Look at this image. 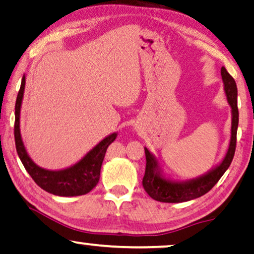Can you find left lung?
I'll return each mask as SVG.
<instances>
[{
    "label": "left lung",
    "instance_id": "8db88e82",
    "mask_svg": "<svg viewBox=\"0 0 254 254\" xmlns=\"http://www.w3.org/2000/svg\"><path fill=\"white\" fill-rule=\"evenodd\" d=\"M221 75L223 84H224L226 100L231 107V137H230V144L224 158L217 166L211 168L207 173L197 178L181 181L166 177L161 170L157 157L151 153L146 147H144L145 155H146V168H145V175L143 178V187L153 200L166 202V203H180V202H187L201 197L217 184L231 164L236 151L239 121L237 107L238 92L235 79L228 73L225 67H222Z\"/></svg>",
    "mask_w": 254,
    "mask_h": 254
}]
</instances>
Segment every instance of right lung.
Here are the masks:
<instances>
[{"label": "right lung", "mask_w": 254, "mask_h": 254, "mask_svg": "<svg viewBox=\"0 0 254 254\" xmlns=\"http://www.w3.org/2000/svg\"><path fill=\"white\" fill-rule=\"evenodd\" d=\"M24 89L25 75H23L15 106V143L17 153H18L23 166L25 167L26 172L33 179V181L50 194L68 197V196H80L89 192L99 184L101 166H102L107 148L116 139L117 133L114 132L107 136L73 166L59 171H50L39 167L36 162H33L26 152L22 139L21 127H19V117H21Z\"/></svg>", "instance_id": "obj_1"}]
</instances>
